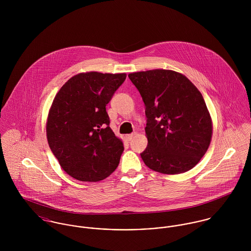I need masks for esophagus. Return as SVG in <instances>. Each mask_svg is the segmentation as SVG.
Returning <instances> with one entry per match:
<instances>
[{
    "label": "esophagus",
    "mask_w": 251,
    "mask_h": 251,
    "mask_svg": "<svg viewBox=\"0 0 251 251\" xmlns=\"http://www.w3.org/2000/svg\"><path fill=\"white\" fill-rule=\"evenodd\" d=\"M133 134H127V135H126V139L127 140V141H130L132 138H133Z\"/></svg>",
    "instance_id": "obj_1"
}]
</instances>
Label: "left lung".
I'll list each match as a JSON object with an SVG mask.
<instances>
[{
	"instance_id": "obj_1",
	"label": "left lung",
	"mask_w": 251,
	"mask_h": 251,
	"mask_svg": "<svg viewBox=\"0 0 251 251\" xmlns=\"http://www.w3.org/2000/svg\"><path fill=\"white\" fill-rule=\"evenodd\" d=\"M146 106L148 146L141 154L151 170L175 175L206 153L213 123L199 90L181 73L152 70L128 74Z\"/></svg>"
}]
</instances>
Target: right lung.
<instances>
[{"instance_id":"right-lung-1","label":"right lung","mask_w":251,"mask_h":251,"mask_svg":"<svg viewBox=\"0 0 251 251\" xmlns=\"http://www.w3.org/2000/svg\"><path fill=\"white\" fill-rule=\"evenodd\" d=\"M126 77V73H79L56 95L47 118V140L72 178L98 181L118 167L124 144L109 126L106 105Z\"/></svg>"}]
</instances>
